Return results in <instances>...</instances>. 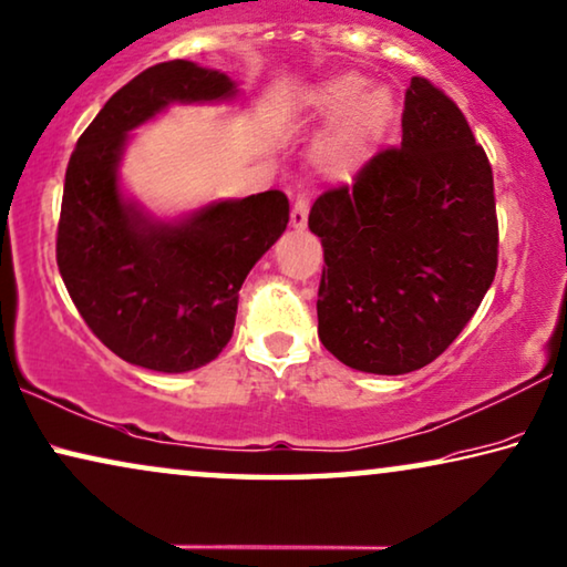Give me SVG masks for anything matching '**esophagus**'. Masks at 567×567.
Here are the masks:
<instances>
[{
    "mask_svg": "<svg viewBox=\"0 0 567 567\" xmlns=\"http://www.w3.org/2000/svg\"><path fill=\"white\" fill-rule=\"evenodd\" d=\"M309 204H311L309 196H303V194L297 196V202H293V207H291V227H293V229H303V227H307Z\"/></svg>",
    "mask_w": 567,
    "mask_h": 567,
    "instance_id": "34e87169",
    "label": "esophagus"
}]
</instances>
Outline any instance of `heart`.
<instances>
[{"label": "heart", "mask_w": 567, "mask_h": 567, "mask_svg": "<svg viewBox=\"0 0 567 567\" xmlns=\"http://www.w3.org/2000/svg\"><path fill=\"white\" fill-rule=\"evenodd\" d=\"M301 106L309 120L330 122L315 145V161L322 174L334 178L363 168L396 117L389 89H368V79L352 71L332 73L311 84L301 96Z\"/></svg>", "instance_id": "obj_1"}]
</instances>
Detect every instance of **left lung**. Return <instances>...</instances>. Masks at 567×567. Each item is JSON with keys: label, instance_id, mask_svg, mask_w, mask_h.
<instances>
[{"label": "left lung", "instance_id": "obj_1", "mask_svg": "<svg viewBox=\"0 0 567 567\" xmlns=\"http://www.w3.org/2000/svg\"><path fill=\"white\" fill-rule=\"evenodd\" d=\"M401 147H385L352 186L309 212L322 240L319 340L363 373L420 371L450 348L498 264L494 174L465 114L414 76Z\"/></svg>", "mask_w": 567, "mask_h": 567}]
</instances>
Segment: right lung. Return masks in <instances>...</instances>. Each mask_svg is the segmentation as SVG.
I'll return each mask as SVG.
<instances>
[{
  "instance_id": "obj_1",
  "label": "right lung",
  "mask_w": 567,
  "mask_h": 567,
  "mask_svg": "<svg viewBox=\"0 0 567 567\" xmlns=\"http://www.w3.org/2000/svg\"><path fill=\"white\" fill-rule=\"evenodd\" d=\"M223 71L168 61L110 96L65 168L55 260L79 315L114 355L161 373L207 365L233 338L240 286L289 225L284 192L212 202L174 223L120 192L127 135L168 104L235 100Z\"/></svg>"
}]
</instances>
